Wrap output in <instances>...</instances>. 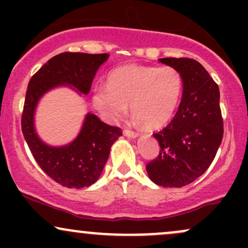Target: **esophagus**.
<instances>
[{
  "mask_svg": "<svg viewBox=\"0 0 248 248\" xmlns=\"http://www.w3.org/2000/svg\"><path fill=\"white\" fill-rule=\"evenodd\" d=\"M124 134L127 136V138H138L139 136V133L135 132V130H132V129H124Z\"/></svg>",
  "mask_w": 248,
  "mask_h": 248,
  "instance_id": "34e87169",
  "label": "esophagus"
}]
</instances>
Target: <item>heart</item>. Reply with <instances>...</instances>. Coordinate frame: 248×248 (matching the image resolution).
Segmentation results:
<instances>
[{"instance_id":"1","label":"heart","mask_w":248,"mask_h":248,"mask_svg":"<svg viewBox=\"0 0 248 248\" xmlns=\"http://www.w3.org/2000/svg\"><path fill=\"white\" fill-rule=\"evenodd\" d=\"M183 76L172 66L128 64L110 71L107 86L92 93L93 106L107 122L127 113L128 104L147 128H158L171 120L183 94Z\"/></svg>"}]
</instances>
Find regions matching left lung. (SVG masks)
<instances>
[{
	"mask_svg": "<svg viewBox=\"0 0 248 248\" xmlns=\"http://www.w3.org/2000/svg\"><path fill=\"white\" fill-rule=\"evenodd\" d=\"M158 61L182 73L183 95L172 120L154 134L160 143V154L146 168L157 186L182 187L206 171L223 140L219 87L195 59Z\"/></svg>",
	"mask_w": 248,
	"mask_h": 248,
	"instance_id": "8db88e82",
	"label": "left lung"
}]
</instances>
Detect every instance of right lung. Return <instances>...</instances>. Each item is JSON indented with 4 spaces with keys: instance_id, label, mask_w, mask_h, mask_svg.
Listing matches in <instances>:
<instances>
[{
    "instance_id": "add662e5",
    "label": "right lung",
    "mask_w": 248,
    "mask_h": 248,
    "mask_svg": "<svg viewBox=\"0 0 248 248\" xmlns=\"http://www.w3.org/2000/svg\"><path fill=\"white\" fill-rule=\"evenodd\" d=\"M108 57V53H59L43 65L28 85L22 132L38 166L62 186L81 189L95 183L106 164L110 147L122 135V130L88 113L75 141L62 147H51L38 138L35 130L36 106L43 94L62 85L88 94L96 71Z\"/></svg>"
}]
</instances>
